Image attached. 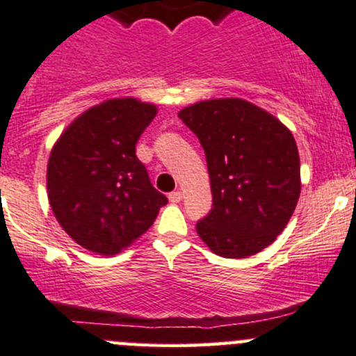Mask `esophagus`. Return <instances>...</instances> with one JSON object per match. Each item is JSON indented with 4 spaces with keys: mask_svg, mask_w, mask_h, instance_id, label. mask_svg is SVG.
Returning <instances> with one entry per match:
<instances>
[{
    "mask_svg": "<svg viewBox=\"0 0 356 356\" xmlns=\"http://www.w3.org/2000/svg\"><path fill=\"white\" fill-rule=\"evenodd\" d=\"M181 200H182V194L179 193V191H174V193H170V194H168V201H170L172 204H177V203H181Z\"/></svg>",
    "mask_w": 356,
    "mask_h": 356,
    "instance_id": "esophagus-1",
    "label": "esophagus"
}]
</instances>
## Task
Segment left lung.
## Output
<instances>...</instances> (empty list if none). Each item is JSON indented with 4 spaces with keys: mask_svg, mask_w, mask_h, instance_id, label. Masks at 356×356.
Here are the masks:
<instances>
[{
    "mask_svg": "<svg viewBox=\"0 0 356 356\" xmlns=\"http://www.w3.org/2000/svg\"><path fill=\"white\" fill-rule=\"evenodd\" d=\"M204 149L213 208L196 223L201 241L228 259L254 256L275 242L300 196L293 134L242 99H213L179 112Z\"/></svg>",
    "mask_w": 356,
    "mask_h": 356,
    "instance_id": "1",
    "label": "left lung"
}]
</instances>
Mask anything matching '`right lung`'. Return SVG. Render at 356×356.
Masks as SVG:
<instances>
[{
    "instance_id": "add662e5",
    "label": "right lung",
    "mask_w": 356,
    "mask_h": 356,
    "mask_svg": "<svg viewBox=\"0 0 356 356\" xmlns=\"http://www.w3.org/2000/svg\"><path fill=\"white\" fill-rule=\"evenodd\" d=\"M155 115L153 104L131 97L106 100L78 115L52 147V213L63 230L92 252H121L168 203L136 156L138 140Z\"/></svg>"
}]
</instances>
